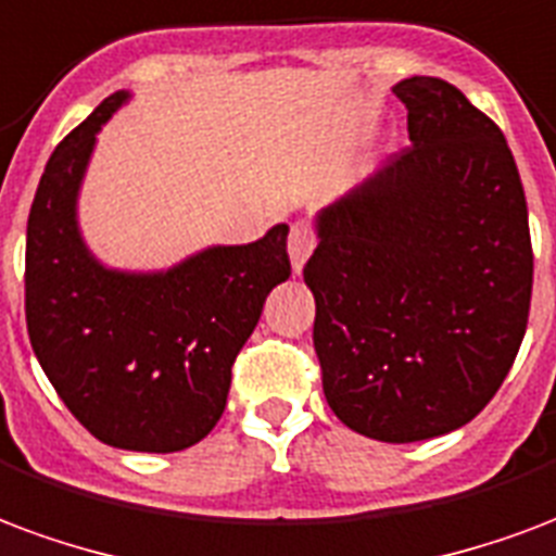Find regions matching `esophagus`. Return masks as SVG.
Returning a JSON list of instances; mask_svg holds the SVG:
<instances>
[{
  "label": "esophagus",
  "instance_id": "esophagus-1",
  "mask_svg": "<svg viewBox=\"0 0 556 556\" xmlns=\"http://www.w3.org/2000/svg\"><path fill=\"white\" fill-rule=\"evenodd\" d=\"M312 250H315V236H312L309 224H306V220H294V224H291V236H289V256H291L294 274L303 270L306 258L312 256Z\"/></svg>",
  "mask_w": 556,
  "mask_h": 556
}]
</instances>
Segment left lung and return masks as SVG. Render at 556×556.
<instances>
[{
	"mask_svg": "<svg viewBox=\"0 0 556 556\" xmlns=\"http://www.w3.org/2000/svg\"><path fill=\"white\" fill-rule=\"evenodd\" d=\"M404 152L315 215L303 267L341 425L425 442L495 397L528 330V203L504 131L433 76L394 85Z\"/></svg>",
	"mask_w": 556,
	"mask_h": 556,
	"instance_id": "left-lung-1",
	"label": "left lung"
}]
</instances>
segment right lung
Returning <instances> with one entry per match:
<instances>
[{
	"label": "right lung",
	"mask_w": 556,
	"mask_h": 556,
	"mask_svg": "<svg viewBox=\"0 0 556 556\" xmlns=\"http://www.w3.org/2000/svg\"><path fill=\"white\" fill-rule=\"evenodd\" d=\"M129 97L102 100L40 176L26 229V324L49 382L100 442L174 454L220 421L232 362L267 294L291 277L289 226L164 270L102 265L81 238L79 191L97 135Z\"/></svg>",
	"instance_id": "1"
}]
</instances>
